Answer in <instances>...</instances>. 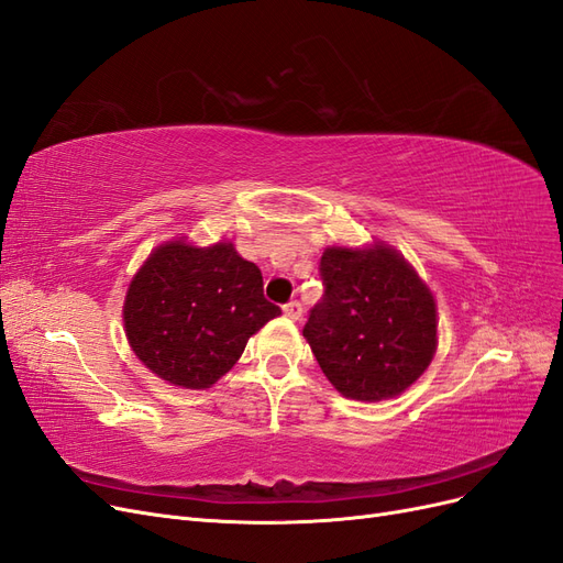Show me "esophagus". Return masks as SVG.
<instances>
[{"label": "esophagus", "mask_w": 563, "mask_h": 563, "mask_svg": "<svg viewBox=\"0 0 563 563\" xmlns=\"http://www.w3.org/2000/svg\"><path fill=\"white\" fill-rule=\"evenodd\" d=\"M283 313H285L287 318L299 320V318H301V313H303V308H301V303L295 299V301H287V303L283 306Z\"/></svg>", "instance_id": "1"}]
</instances>
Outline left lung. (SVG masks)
Returning <instances> with one entry per match:
<instances>
[{"label":"left lung","mask_w":563,"mask_h":563,"mask_svg":"<svg viewBox=\"0 0 563 563\" xmlns=\"http://www.w3.org/2000/svg\"><path fill=\"white\" fill-rule=\"evenodd\" d=\"M322 299L303 336L322 374L351 400L378 402L407 390L438 349V308L400 252L328 247L320 260Z\"/></svg>","instance_id":"1"}]
</instances>
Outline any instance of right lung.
I'll list each match as a JSON object with an SVG mask.
<instances>
[{
    "label": "right lung",
    "instance_id": "add662e5",
    "mask_svg": "<svg viewBox=\"0 0 563 563\" xmlns=\"http://www.w3.org/2000/svg\"><path fill=\"white\" fill-rule=\"evenodd\" d=\"M280 308L264 297L262 271L231 243L158 245L123 303L133 353L158 378L203 390L222 378Z\"/></svg>",
    "mask_w": 563,
    "mask_h": 563
}]
</instances>
